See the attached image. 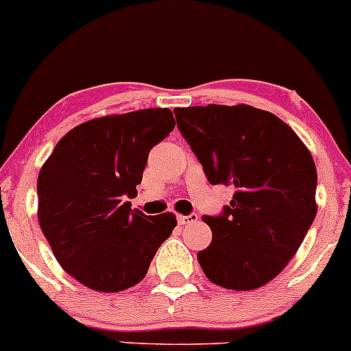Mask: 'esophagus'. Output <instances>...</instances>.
Masks as SVG:
<instances>
[{
  "instance_id": "34e87169",
  "label": "esophagus",
  "mask_w": 351,
  "mask_h": 351,
  "mask_svg": "<svg viewBox=\"0 0 351 351\" xmlns=\"http://www.w3.org/2000/svg\"><path fill=\"white\" fill-rule=\"evenodd\" d=\"M177 221H179V225H193V223H196L197 221V215L196 213H193V215H187V216H184V215H179L177 216Z\"/></svg>"
}]
</instances>
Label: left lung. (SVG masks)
Returning <instances> with one entry per match:
<instances>
[{
  "mask_svg": "<svg viewBox=\"0 0 351 351\" xmlns=\"http://www.w3.org/2000/svg\"><path fill=\"white\" fill-rule=\"evenodd\" d=\"M174 113L209 182L237 189L221 215L202 216L213 231L197 254L202 272L219 287H262L285 269L316 218L311 152L280 118L248 104Z\"/></svg>",
  "mask_w": 351,
  "mask_h": 351,
  "instance_id": "left-lung-1",
  "label": "left lung"
}]
</instances>
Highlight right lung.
Wrapping results in <instances>:
<instances>
[{
  "mask_svg": "<svg viewBox=\"0 0 351 351\" xmlns=\"http://www.w3.org/2000/svg\"><path fill=\"white\" fill-rule=\"evenodd\" d=\"M167 108L110 114L66 133L37 180L38 223L57 262L97 292H120L149 272L176 228L174 213L132 209L152 147L174 130Z\"/></svg>",
  "mask_w": 351,
  "mask_h": 351,
  "instance_id": "right-lung-1",
  "label": "right lung"
}]
</instances>
